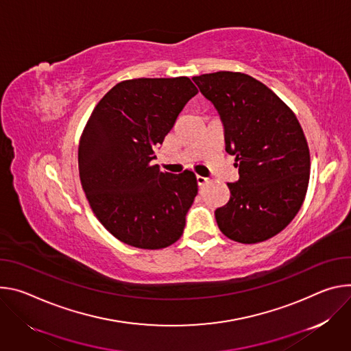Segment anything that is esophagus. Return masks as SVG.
I'll list each match as a JSON object with an SVG mask.
<instances>
[{"label":"esophagus","mask_w":351,"mask_h":351,"mask_svg":"<svg viewBox=\"0 0 351 351\" xmlns=\"http://www.w3.org/2000/svg\"><path fill=\"white\" fill-rule=\"evenodd\" d=\"M197 182H198L199 186H202V185H205L208 182V178H205L202 176H197Z\"/></svg>","instance_id":"esophagus-1"}]
</instances>
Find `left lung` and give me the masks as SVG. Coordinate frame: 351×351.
<instances>
[{
    "label": "left lung",
    "mask_w": 351,
    "mask_h": 351,
    "mask_svg": "<svg viewBox=\"0 0 351 351\" xmlns=\"http://www.w3.org/2000/svg\"><path fill=\"white\" fill-rule=\"evenodd\" d=\"M192 81L217 110L240 174L215 212L220 231L243 244L271 239L295 217L308 188L309 149L297 117L250 75L219 71Z\"/></svg>",
    "instance_id": "left-lung-1"
}]
</instances>
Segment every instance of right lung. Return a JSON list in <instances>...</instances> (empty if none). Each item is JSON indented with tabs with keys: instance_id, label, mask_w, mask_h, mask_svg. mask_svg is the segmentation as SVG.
I'll use <instances>...</instances> for the list:
<instances>
[{
	"instance_id": "add662e5",
	"label": "right lung",
	"mask_w": 351,
	"mask_h": 351,
	"mask_svg": "<svg viewBox=\"0 0 351 351\" xmlns=\"http://www.w3.org/2000/svg\"><path fill=\"white\" fill-rule=\"evenodd\" d=\"M197 93L186 76L123 81L97 103L82 132L77 166L89 205L128 245L160 250L182 236L198 193L195 174L163 173L152 160Z\"/></svg>"
}]
</instances>
